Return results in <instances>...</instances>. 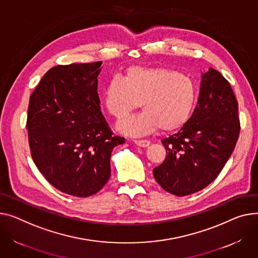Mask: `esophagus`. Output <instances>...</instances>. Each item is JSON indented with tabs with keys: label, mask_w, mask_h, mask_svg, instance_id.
Wrapping results in <instances>:
<instances>
[{
	"label": "esophagus",
	"mask_w": 258,
	"mask_h": 258,
	"mask_svg": "<svg viewBox=\"0 0 258 258\" xmlns=\"http://www.w3.org/2000/svg\"><path fill=\"white\" fill-rule=\"evenodd\" d=\"M134 142H135V144H137L140 147H147L150 144L149 140H134Z\"/></svg>",
	"instance_id": "obj_1"
}]
</instances>
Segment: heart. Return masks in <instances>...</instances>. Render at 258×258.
I'll use <instances>...</instances> for the list:
<instances>
[{"label": "heart", "instance_id": "b5f03b06", "mask_svg": "<svg viewBox=\"0 0 258 258\" xmlns=\"http://www.w3.org/2000/svg\"><path fill=\"white\" fill-rule=\"evenodd\" d=\"M197 100L193 80L165 67L132 66L124 78H112L102 91L108 113L122 119L140 106L141 114L118 125L120 132L142 136L160 128L162 133L179 130L190 119Z\"/></svg>", "mask_w": 258, "mask_h": 258}]
</instances>
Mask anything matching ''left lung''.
<instances>
[{
    "label": "left lung",
    "instance_id": "8db88e82",
    "mask_svg": "<svg viewBox=\"0 0 258 258\" xmlns=\"http://www.w3.org/2000/svg\"><path fill=\"white\" fill-rule=\"evenodd\" d=\"M238 106L229 82L210 68L202 75L197 106L187 122L163 139L167 157L153 169L165 191L186 196L213 182L238 139Z\"/></svg>",
    "mask_w": 258,
    "mask_h": 258
}]
</instances>
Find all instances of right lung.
I'll return each instance as SVG.
<instances>
[{
	"instance_id": "obj_1",
	"label": "right lung",
	"mask_w": 258,
	"mask_h": 258,
	"mask_svg": "<svg viewBox=\"0 0 258 258\" xmlns=\"http://www.w3.org/2000/svg\"><path fill=\"white\" fill-rule=\"evenodd\" d=\"M102 62L57 65L30 96L27 130L32 159L59 191L89 197L111 175L110 158L124 138L114 136L100 111Z\"/></svg>"
}]
</instances>
